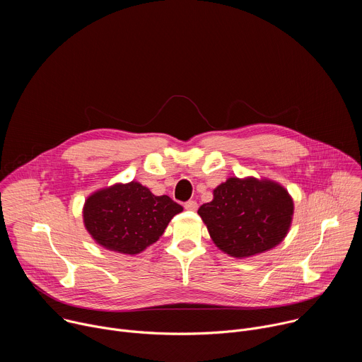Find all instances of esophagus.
<instances>
[{
  "label": "esophagus",
  "instance_id": "obj_1",
  "mask_svg": "<svg viewBox=\"0 0 362 362\" xmlns=\"http://www.w3.org/2000/svg\"><path fill=\"white\" fill-rule=\"evenodd\" d=\"M185 209H187V211H196V209H197V202H196V200H187V202H185Z\"/></svg>",
  "mask_w": 362,
  "mask_h": 362
}]
</instances>
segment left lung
<instances>
[{
  "mask_svg": "<svg viewBox=\"0 0 362 362\" xmlns=\"http://www.w3.org/2000/svg\"><path fill=\"white\" fill-rule=\"evenodd\" d=\"M197 214L219 249L235 257L262 253L285 238L293 214L288 192L268 180L230 177Z\"/></svg>",
  "mask_w": 362,
  "mask_h": 362,
  "instance_id": "1",
  "label": "left lung"
}]
</instances>
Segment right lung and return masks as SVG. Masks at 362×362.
Instances as JSON below:
<instances>
[{
  "mask_svg": "<svg viewBox=\"0 0 362 362\" xmlns=\"http://www.w3.org/2000/svg\"><path fill=\"white\" fill-rule=\"evenodd\" d=\"M183 211L169 196H154L137 182L115 185L91 194L84 204V225L97 243L136 255L156 242L172 218Z\"/></svg>",
  "mask_w": 362,
  "mask_h": 362,
  "instance_id": "1",
  "label": "right lung"
}]
</instances>
